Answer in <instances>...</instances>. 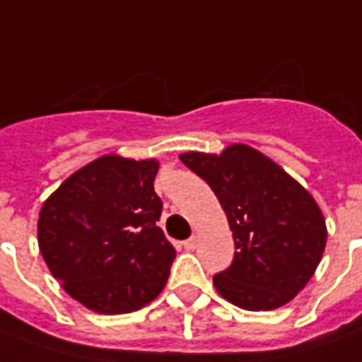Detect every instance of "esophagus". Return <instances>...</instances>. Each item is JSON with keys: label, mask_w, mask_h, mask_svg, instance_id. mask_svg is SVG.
<instances>
[{"label": "esophagus", "mask_w": 362, "mask_h": 362, "mask_svg": "<svg viewBox=\"0 0 362 362\" xmlns=\"http://www.w3.org/2000/svg\"><path fill=\"white\" fill-rule=\"evenodd\" d=\"M198 237H196V235H194V237H189L188 241H184V249H188V251H194V249H196V247H198Z\"/></svg>", "instance_id": "34e87169"}]
</instances>
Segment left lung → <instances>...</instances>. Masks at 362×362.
<instances>
[{"mask_svg":"<svg viewBox=\"0 0 362 362\" xmlns=\"http://www.w3.org/2000/svg\"><path fill=\"white\" fill-rule=\"evenodd\" d=\"M180 160L209 184L233 231L235 257L214 276L227 302L262 312L288 304L322 260V209L298 182L252 146L221 155L184 153Z\"/></svg>","mask_w":362,"mask_h":362,"instance_id":"1","label":"left lung"}]
</instances>
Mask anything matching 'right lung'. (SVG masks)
I'll return each mask as SVG.
<instances>
[{
	"mask_svg": "<svg viewBox=\"0 0 362 362\" xmlns=\"http://www.w3.org/2000/svg\"><path fill=\"white\" fill-rule=\"evenodd\" d=\"M158 163L105 155L50 196L39 249L68 294L98 313L141 310L163 292L176 251L156 225Z\"/></svg>",
	"mask_w": 362,
	"mask_h": 362,
	"instance_id": "right-lung-1",
	"label": "right lung"
}]
</instances>
